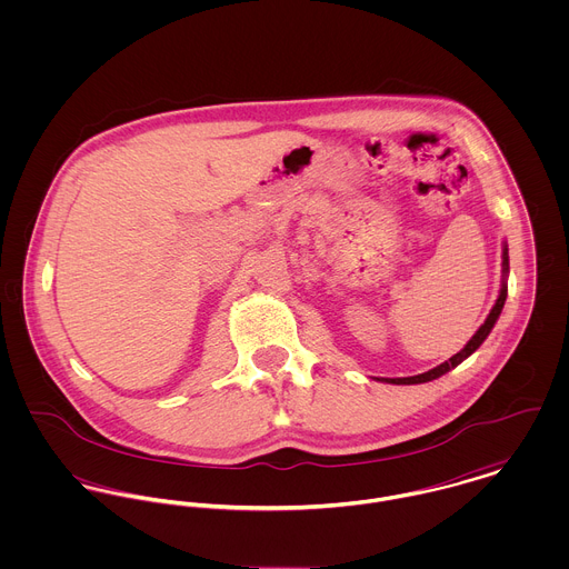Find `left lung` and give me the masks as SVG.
<instances>
[{
	"instance_id": "1",
	"label": "left lung",
	"mask_w": 569,
	"mask_h": 569,
	"mask_svg": "<svg viewBox=\"0 0 569 569\" xmlns=\"http://www.w3.org/2000/svg\"><path fill=\"white\" fill-rule=\"evenodd\" d=\"M501 267H503V276L508 273V247L503 244V253H501ZM506 296H508V287H506V278H503V282H501V289H499V298H497V302H495V307L490 309V313H488L487 322L478 328V332L469 339V343L458 352V355H453L449 361H445V363H440V366H436L433 370H429V372H422V375H416V377H403V379H383V381H388V383H397V386H411V383H427V381H433V379H438V377H442L445 372H449V370H453L458 363H462L469 355H473L480 346H482V341L487 339L488 332L492 330V326L497 322V318H499V313H501V309H503V302H506Z\"/></svg>"
}]
</instances>
